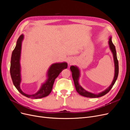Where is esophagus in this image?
I'll list each match as a JSON object with an SVG mask.
<instances>
[{
  "label": "esophagus",
  "instance_id": "esophagus-1",
  "mask_svg": "<svg viewBox=\"0 0 130 130\" xmlns=\"http://www.w3.org/2000/svg\"><path fill=\"white\" fill-rule=\"evenodd\" d=\"M74 62V60L73 58H69L68 59V60H67V62H68V64H72V63H73Z\"/></svg>",
  "mask_w": 130,
  "mask_h": 130
}]
</instances>
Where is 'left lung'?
I'll return each mask as SVG.
<instances>
[{"instance_id":"left-lung-1","label":"left lung","mask_w":130,"mask_h":130,"mask_svg":"<svg viewBox=\"0 0 130 130\" xmlns=\"http://www.w3.org/2000/svg\"><path fill=\"white\" fill-rule=\"evenodd\" d=\"M108 44L109 49L112 53L113 56V60L114 63H115V76H114L113 80L112 81V84H111L109 87L106 89L104 91L101 92L98 94H94L89 92L87 90H86L84 88L82 87V86L79 84V78L80 76V70L78 69L77 66H70V69L72 73V77L73 79L74 80L75 87L76 90L77 92L80 94V95L84 96L87 98H99L102 96L105 95V94H107L110 90L111 89L113 85H115V82L117 79L119 73V64H118V61L117 60V52L116 50V47L113 44L112 41V37L110 36L108 40Z\"/></svg>"}]
</instances>
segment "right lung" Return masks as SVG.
I'll use <instances>...</instances> for the list:
<instances>
[{
  "mask_svg": "<svg viewBox=\"0 0 130 130\" xmlns=\"http://www.w3.org/2000/svg\"><path fill=\"white\" fill-rule=\"evenodd\" d=\"M24 39V35H21L17 40L16 45L12 53L10 66V74L12 80L15 87L24 96L32 99H40L48 96L52 90L53 84L55 78L63 70L68 67L67 62L55 63L50 66L47 72V79L43 83L38 91L34 94H27L23 92L20 87L21 82V54L22 43Z\"/></svg>",
  "mask_w": 130,
  "mask_h": 130,
  "instance_id": "1",
  "label": "right lung"
}]
</instances>
